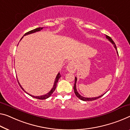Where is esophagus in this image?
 Returning <instances> with one entry per match:
<instances>
[{"instance_id":"34e87169","label":"esophagus","mask_w":130,"mask_h":130,"mask_svg":"<svg viewBox=\"0 0 130 130\" xmlns=\"http://www.w3.org/2000/svg\"><path fill=\"white\" fill-rule=\"evenodd\" d=\"M67 70L69 72H70V73H75V70H76V67H75V64L73 61H70V62L68 63L67 66Z\"/></svg>"}]
</instances>
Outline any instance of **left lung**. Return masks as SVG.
Instances as JSON below:
<instances>
[{"mask_svg":"<svg viewBox=\"0 0 130 130\" xmlns=\"http://www.w3.org/2000/svg\"><path fill=\"white\" fill-rule=\"evenodd\" d=\"M106 38L109 40V41L110 42L112 43V44L113 45L114 47H115V48L116 49V50L117 51V54H118V52H117V47H116V44L115 43V42H114V41L112 40V39L110 37H109V36L107 35H106ZM119 56V55H118ZM77 77H75V83H74V93L75 95L77 96L78 98L79 99H80L81 100H82V101H93V100H95V99H97L99 98H101L102 96L105 94L103 95H102L101 96H98V97H95V98H85V97H83L82 96H81L79 94L78 92V91L77 90V88H76V83H77Z\"/></svg>","mask_w":130,"mask_h":130,"instance_id":"left-lung-1","label":"left lung"}]
</instances>
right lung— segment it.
Here are the masks:
<instances>
[{"mask_svg": "<svg viewBox=\"0 0 130 130\" xmlns=\"http://www.w3.org/2000/svg\"><path fill=\"white\" fill-rule=\"evenodd\" d=\"M43 27H39V28H35V29H32V30H31V31H28V32L25 33V34H24V36H25V35H27L31 34H32V33L36 32H38V31H41V29H43ZM23 38V37L21 38V39ZM60 77H61V75L60 74V73H58V74L57 75V76H56V78H55V83H54V85H53V88H52V89L48 93H46V94L43 95H41V96H33V95H32L29 94V93H28L27 92H26L24 90V89H23V88L21 87V85H20V84L19 83V81H18V79H17V81H18V83H19V85H20V87H21V88L22 89H23V90L26 93H28V94L29 95H30L31 96H32V97L34 98H37V99H38L43 100V99H46L48 98L51 96V95L52 94L53 92L55 91V89H56V88L57 83V82H58V81H59V79L60 78Z\"/></svg>", "mask_w": 130, "mask_h": 130, "instance_id": "add662e5", "label": "right lung"}]
</instances>
